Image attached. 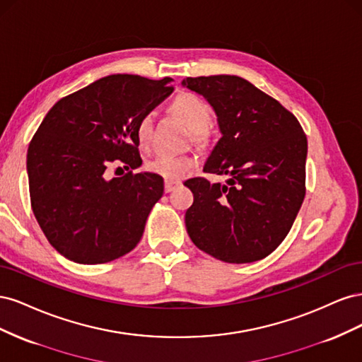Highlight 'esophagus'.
Returning <instances> with one entry per match:
<instances>
[{"mask_svg":"<svg viewBox=\"0 0 362 362\" xmlns=\"http://www.w3.org/2000/svg\"><path fill=\"white\" fill-rule=\"evenodd\" d=\"M180 184H181L180 181H166V182H164V192H166V193H170L172 190L177 189Z\"/></svg>","mask_w":362,"mask_h":362,"instance_id":"esophagus-1","label":"esophagus"}]
</instances>
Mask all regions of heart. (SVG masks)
Masks as SVG:
<instances>
[{
  "label": "heart",
  "mask_w": 362,
  "mask_h": 362,
  "mask_svg": "<svg viewBox=\"0 0 362 362\" xmlns=\"http://www.w3.org/2000/svg\"><path fill=\"white\" fill-rule=\"evenodd\" d=\"M172 112L189 127L196 139H202L204 131L211 124L208 104L194 93H181L172 103ZM152 116L145 115L137 124V139L141 146L151 144ZM196 160L190 156L160 154L148 163V169L168 181H180L194 169Z\"/></svg>",
  "instance_id": "heart-1"
}]
</instances>
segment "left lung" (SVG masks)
Returning <instances> with one entry per match:
<instances>
[{"mask_svg": "<svg viewBox=\"0 0 362 362\" xmlns=\"http://www.w3.org/2000/svg\"><path fill=\"white\" fill-rule=\"evenodd\" d=\"M182 86L216 112L222 137L204 172L228 175L226 184L198 177L185 211L192 242L234 264L266 258L287 237L305 198L306 136L293 113L235 75L196 76Z\"/></svg>", "mask_w": 362, "mask_h": 362, "instance_id": "8db88e82", "label": "left lung"}]
</instances>
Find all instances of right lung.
Returning <instances> with one entry per match:
<instances>
[{
  "label": "right lung",
  "instance_id": "right-lung-1",
  "mask_svg": "<svg viewBox=\"0 0 362 362\" xmlns=\"http://www.w3.org/2000/svg\"><path fill=\"white\" fill-rule=\"evenodd\" d=\"M172 78L116 74L52 105L27 152L33 213L52 247L80 264L124 257L140 242L163 196L157 173L108 180L112 163L141 164L137 124L168 98Z\"/></svg>",
  "mask_w": 362,
  "mask_h": 362
}]
</instances>
